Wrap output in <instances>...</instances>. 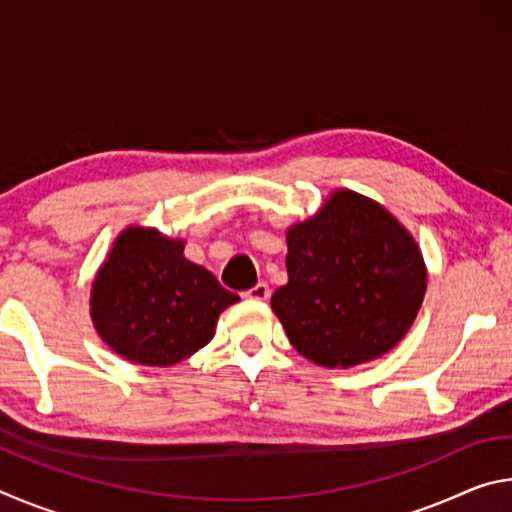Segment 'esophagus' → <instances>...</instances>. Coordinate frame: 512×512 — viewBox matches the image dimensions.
<instances>
[{"instance_id": "obj_1", "label": "esophagus", "mask_w": 512, "mask_h": 512, "mask_svg": "<svg viewBox=\"0 0 512 512\" xmlns=\"http://www.w3.org/2000/svg\"><path fill=\"white\" fill-rule=\"evenodd\" d=\"M268 296H271V289H268L266 282H259L253 289L244 291V298H248V300H266Z\"/></svg>"}]
</instances>
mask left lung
<instances>
[{
  "mask_svg": "<svg viewBox=\"0 0 512 512\" xmlns=\"http://www.w3.org/2000/svg\"><path fill=\"white\" fill-rule=\"evenodd\" d=\"M289 282L271 298L302 357L323 368L379 359L409 332L427 291L415 239L384 205L334 189L287 228Z\"/></svg>",
  "mask_w": 512,
  "mask_h": 512,
  "instance_id": "8db88e82",
  "label": "left lung"
}]
</instances>
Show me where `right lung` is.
Here are the masks:
<instances>
[{"mask_svg": "<svg viewBox=\"0 0 512 512\" xmlns=\"http://www.w3.org/2000/svg\"><path fill=\"white\" fill-rule=\"evenodd\" d=\"M235 302L237 293L185 257V239L128 225L94 275L90 318L119 357L169 368L205 348Z\"/></svg>", "mask_w": 512, "mask_h": 512, "instance_id": "add662e5", "label": "right lung"}]
</instances>
